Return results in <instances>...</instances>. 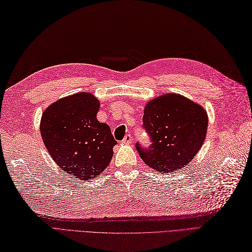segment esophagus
<instances>
[{"mask_svg":"<svg viewBox=\"0 0 252 252\" xmlns=\"http://www.w3.org/2000/svg\"><path fill=\"white\" fill-rule=\"evenodd\" d=\"M131 141H132V139H131V136H130V134H127V136H125V138L123 139L122 142L124 143V144H130V143H131Z\"/></svg>","mask_w":252,"mask_h":252,"instance_id":"esophagus-1","label":"esophagus"}]
</instances>
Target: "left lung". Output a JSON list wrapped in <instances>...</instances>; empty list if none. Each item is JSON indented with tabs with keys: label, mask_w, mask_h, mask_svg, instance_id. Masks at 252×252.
<instances>
[{
	"label": "left lung",
	"mask_w": 252,
	"mask_h": 252,
	"mask_svg": "<svg viewBox=\"0 0 252 252\" xmlns=\"http://www.w3.org/2000/svg\"><path fill=\"white\" fill-rule=\"evenodd\" d=\"M143 127L153 143L149 150L137 143L141 158L157 172L175 173L191 161L203 145L208 116L199 103L168 93L146 103Z\"/></svg>",
	"instance_id": "1"
}]
</instances>
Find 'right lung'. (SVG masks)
Instances as JSON below:
<instances>
[{
	"mask_svg": "<svg viewBox=\"0 0 252 252\" xmlns=\"http://www.w3.org/2000/svg\"><path fill=\"white\" fill-rule=\"evenodd\" d=\"M100 102L91 93L60 98L41 115L40 136L49 154L64 173L79 181L95 179L111 161V129L98 122Z\"/></svg>",
	"mask_w": 252,
	"mask_h": 252,
	"instance_id": "right-lung-1",
	"label": "right lung"
}]
</instances>
